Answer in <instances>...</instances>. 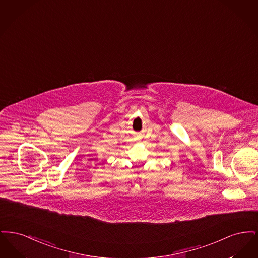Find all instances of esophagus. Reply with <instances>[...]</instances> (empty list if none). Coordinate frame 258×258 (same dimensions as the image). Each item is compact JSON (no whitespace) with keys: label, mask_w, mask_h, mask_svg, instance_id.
Masks as SVG:
<instances>
[{"label":"esophagus","mask_w":258,"mask_h":258,"mask_svg":"<svg viewBox=\"0 0 258 258\" xmlns=\"http://www.w3.org/2000/svg\"><path fill=\"white\" fill-rule=\"evenodd\" d=\"M137 136H139V135H137Z\"/></svg>","instance_id":"34e87169"}]
</instances>
